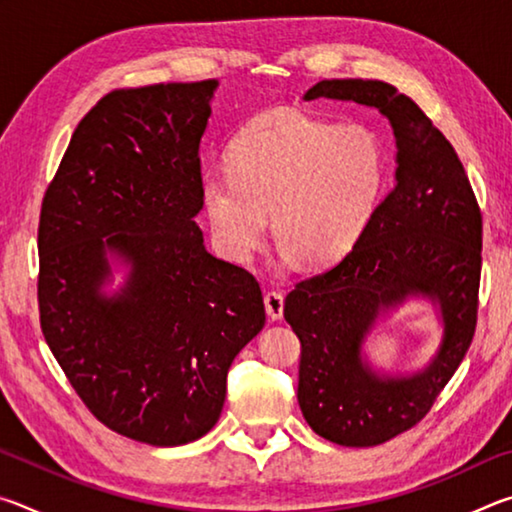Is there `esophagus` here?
I'll list each match as a JSON object with an SVG mask.
<instances>
[{"label":"esophagus","mask_w":512,"mask_h":512,"mask_svg":"<svg viewBox=\"0 0 512 512\" xmlns=\"http://www.w3.org/2000/svg\"><path fill=\"white\" fill-rule=\"evenodd\" d=\"M264 307H266L268 318L280 320L284 314V296L280 291H268L264 296Z\"/></svg>","instance_id":"34e87169"}]
</instances>
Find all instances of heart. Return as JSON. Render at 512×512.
Listing matches in <instances>:
<instances>
[{
	"label": "heart",
	"instance_id": "b5f03b06",
	"mask_svg": "<svg viewBox=\"0 0 512 512\" xmlns=\"http://www.w3.org/2000/svg\"><path fill=\"white\" fill-rule=\"evenodd\" d=\"M386 151L368 126L275 108L241 128L228 169H210L201 201L216 244L248 259L268 230L282 253L332 264L366 232L386 187Z\"/></svg>",
	"mask_w": 512,
	"mask_h": 512
}]
</instances>
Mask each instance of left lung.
Returning <instances> with one entry per match:
<instances>
[{"label": "left lung", "mask_w": 512, "mask_h": 512, "mask_svg": "<svg viewBox=\"0 0 512 512\" xmlns=\"http://www.w3.org/2000/svg\"><path fill=\"white\" fill-rule=\"evenodd\" d=\"M357 101L391 119L395 187L339 264L296 284L284 318L300 339L298 402L318 436L372 447L413 429L470 350L479 311L483 219L454 146L418 103L384 81H320L305 99ZM409 295L438 301L441 350L413 378L375 376L360 345L381 308Z\"/></svg>", "instance_id": "obj_1"}]
</instances>
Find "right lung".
Wrapping results in <instances>:
<instances>
[{"label": "right lung", "mask_w": 512, "mask_h": 512, "mask_svg": "<svg viewBox=\"0 0 512 512\" xmlns=\"http://www.w3.org/2000/svg\"><path fill=\"white\" fill-rule=\"evenodd\" d=\"M214 88L108 92L76 126L40 210L49 350L94 418L155 447L214 427L232 361L266 320L259 282L207 253L194 221ZM108 252L132 264L110 299L98 291Z\"/></svg>", "instance_id": "right-lung-1"}]
</instances>
